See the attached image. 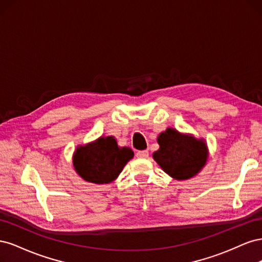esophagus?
Returning a JSON list of instances; mask_svg holds the SVG:
<instances>
[{"label": "esophagus", "instance_id": "esophagus-1", "mask_svg": "<svg viewBox=\"0 0 262 262\" xmlns=\"http://www.w3.org/2000/svg\"><path fill=\"white\" fill-rule=\"evenodd\" d=\"M137 157L138 158H147L148 157V150H146V149L138 150V152H137Z\"/></svg>", "mask_w": 262, "mask_h": 262}]
</instances>
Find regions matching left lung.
<instances>
[{
	"label": "left lung",
	"instance_id": "1",
	"mask_svg": "<svg viewBox=\"0 0 262 262\" xmlns=\"http://www.w3.org/2000/svg\"><path fill=\"white\" fill-rule=\"evenodd\" d=\"M160 149L153 153L161 168L176 180L192 178L208 161V146L204 140L191 134H182L168 128L157 138Z\"/></svg>",
	"mask_w": 262,
	"mask_h": 262
}]
</instances>
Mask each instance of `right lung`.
<instances>
[{
	"mask_svg": "<svg viewBox=\"0 0 262 262\" xmlns=\"http://www.w3.org/2000/svg\"><path fill=\"white\" fill-rule=\"evenodd\" d=\"M134 156L129 147H119L114 137H100L77 146L73 155L75 171L84 180L102 185L114 181Z\"/></svg>",
	"mask_w": 262,
	"mask_h": 262,
	"instance_id": "1",
	"label": "right lung"
}]
</instances>
